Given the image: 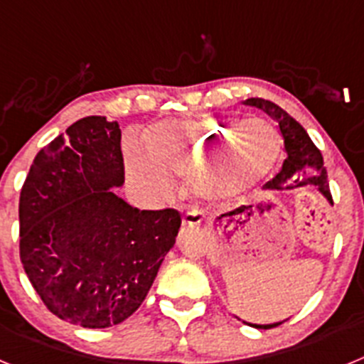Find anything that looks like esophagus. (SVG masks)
<instances>
[{
  "mask_svg": "<svg viewBox=\"0 0 364 364\" xmlns=\"http://www.w3.org/2000/svg\"><path fill=\"white\" fill-rule=\"evenodd\" d=\"M200 222H202V215L198 210H188L184 213V217H182V224L189 228H197Z\"/></svg>",
  "mask_w": 364,
  "mask_h": 364,
  "instance_id": "esophagus-1",
  "label": "esophagus"
}]
</instances>
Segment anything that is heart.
<instances>
[{
    "mask_svg": "<svg viewBox=\"0 0 364 364\" xmlns=\"http://www.w3.org/2000/svg\"><path fill=\"white\" fill-rule=\"evenodd\" d=\"M151 151L166 169L193 176V188L205 200H230L269 175L281 156V134L266 122L233 117L162 124L149 138ZM192 153L185 154V149ZM234 151V166L223 159Z\"/></svg>",
    "mask_w": 364,
    "mask_h": 364,
    "instance_id": "obj_1",
    "label": "heart"
}]
</instances>
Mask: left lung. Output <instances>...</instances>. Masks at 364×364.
<instances>
[{
  "label": "left lung",
  "mask_w": 364,
  "mask_h": 364,
  "mask_svg": "<svg viewBox=\"0 0 364 364\" xmlns=\"http://www.w3.org/2000/svg\"><path fill=\"white\" fill-rule=\"evenodd\" d=\"M247 105H253L257 109H262L266 114L277 122L279 131H281L282 138H284V151L286 160L282 164V169L269 180L266 184V189H275V191H284V189H295L302 188V186H317L321 193L328 200L332 202V193H330V186H328L326 167L323 164V154L311 142V138L304 131L301 124L295 118H291L284 109L279 107L277 104H273L269 100L262 98H247ZM333 204V202H332ZM250 324L255 328H273L282 324Z\"/></svg>",
  "instance_id": "8db88e82"
}]
</instances>
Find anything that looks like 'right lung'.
<instances>
[{"instance_id":"add662e5","label":"right lung","mask_w":364,"mask_h":364,"mask_svg":"<svg viewBox=\"0 0 364 364\" xmlns=\"http://www.w3.org/2000/svg\"><path fill=\"white\" fill-rule=\"evenodd\" d=\"M118 122L85 117L45 146L19 193V259L56 317L83 328L120 324L138 310L182 218L136 210L124 184Z\"/></svg>"}]
</instances>
